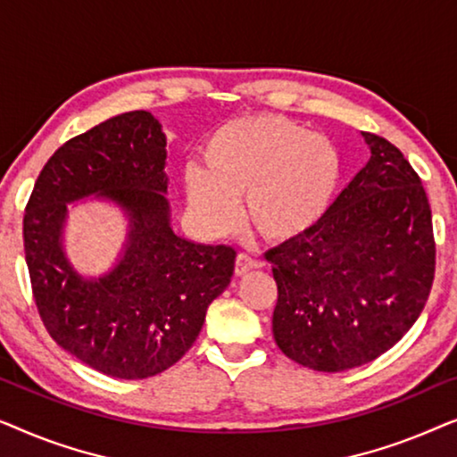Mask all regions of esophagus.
<instances>
[{
	"instance_id": "esophagus-1",
	"label": "esophagus",
	"mask_w": 457,
	"mask_h": 457,
	"mask_svg": "<svg viewBox=\"0 0 457 457\" xmlns=\"http://www.w3.org/2000/svg\"><path fill=\"white\" fill-rule=\"evenodd\" d=\"M260 262L253 260L252 255L247 253H237V260H235V274L237 277H243V274L252 272L253 268H258Z\"/></svg>"
}]
</instances>
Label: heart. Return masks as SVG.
<instances>
[{"label": "heart", "mask_w": 457, "mask_h": 457, "mask_svg": "<svg viewBox=\"0 0 457 457\" xmlns=\"http://www.w3.org/2000/svg\"><path fill=\"white\" fill-rule=\"evenodd\" d=\"M341 183V158L328 139L302 124L262 114L218 129L204 147V172H185L191 210L214 233L235 228V204L260 237L289 243L330 212Z\"/></svg>", "instance_id": "1"}]
</instances>
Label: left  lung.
Masks as SVG:
<instances>
[{
  "label": "left lung",
  "instance_id": "obj_1",
  "mask_svg": "<svg viewBox=\"0 0 457 457\" xmlns=\"http://www.w3.org/2000/svg\"><path fill=\"white\" fill-rule=\"evenodd\" d=\"M361 135L370 160L327 218L266 253L278 289L274 341L318 372L349 370L395 345L435 278L433 216L420 177L393 143Z\"/></svg>",
  "mask_w": 457,
  "mask_h": 457
}]
</instances>
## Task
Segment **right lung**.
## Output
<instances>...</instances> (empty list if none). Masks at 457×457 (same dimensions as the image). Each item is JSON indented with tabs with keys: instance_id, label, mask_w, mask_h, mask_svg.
Segmentation results:
<instances>
[{
	"instance_id": "obj_1",
	"label": "right lung",
	"mask_w": 457,
	"mask_h": 457,
	"mask_svg": "<svg viewBox=\"0 0 457 457\" xmlns=\"http://www.w3.org/2000/svg\"><path fill=\"white\" fill-rule=\"evenodd\" d=\"M164 147L149 112L118 114L66 141L24 208L37 312L62 349L108 377L147 378L177 364L235 270L233 247L172 233ZM87 195L110 196L131 218L123 260L97 281L79 278L61 249L65 204Z\"/></svg>"
}]
</instances>
